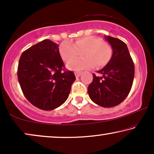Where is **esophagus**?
Listing matches in <instances>:
<instances>
[{"instance_id": "1", "label": "esophagus", "mask_w": 154, "mask_h": 154, "mask_svg": "<svg viewBox=\"0 0 154 154\" xmlns=\"http://www.w3.org/2000/svg\"><path fill=\"white\" fill-rule=\"evenodd\" d=\"M75 73V77H79L80 75H81V72H75L74 73Z\"/></svg>"}]
</instances>
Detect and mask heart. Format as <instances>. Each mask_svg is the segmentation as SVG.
<instances>
[{
    "instance_id": "obj_1",
    "label": "heart",
    "mask_w": 154,
    "mask_h": 154,
    "mask_svg": "<svg viewBox=\"0 0 154 154\" xmlns=\"http://www.w3.org/2000/svg\"><path fill=\"white\" fill-rule=\"evenodd\" d=\"M59 52L61 57L67 62V68L72 71H81L90 69L95 64L97 67H102L110 61L112 57V48L108 43L102 42L100 38L86 36L76 40L72 43L64 41L60 44ZM82 52L81 59H72Z\"/></svg>"
}]
</instances>
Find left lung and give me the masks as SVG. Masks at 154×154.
I'll use <instances>...</instances> for the list:
<instances>
[{"label":"left lung","instance_id":"obj_1","mask_svg":"<svg viewBox=\"0 0 154 154\" xmlns=\"http://www.w3.org/2000/svg\"><path fill=\"white\" fill-rule=\"evenodd\" d=\"M104 38L112 48V57L106 66L97 71L102 76L94 73L88 91L92 102L109 108L121 104L127 97L133 83L134 66L124 42L109 35H104Z\"/></svg>","mask_w":154,"mask_h":154}]
</instances>
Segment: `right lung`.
<instances>
[{
  "mask_svg": "<svg viewBox=\"0 0 154 154\" xmlns=\"http://www.w3.org/2000/svg\"><path fill=\"white\" fill-rule=\"evenodd\" d=\"M64 67L59 45L49 39L25 50L19 61L17 76L29 102L44 111L64 104L75 80L72 71L62 73Z\"/></svg>",
  "mask_w": 154,
  "mask_h": 154,
  "instance_id": "add662e5",
  "label": "right lung"
}]
</instances>
